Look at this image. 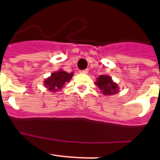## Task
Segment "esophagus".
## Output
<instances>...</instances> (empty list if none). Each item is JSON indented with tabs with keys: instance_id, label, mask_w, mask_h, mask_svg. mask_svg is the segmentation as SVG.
<instances>
[{
	"instance_id": "34e87169",
	"label": "esophagus",
	"mask_w": 160,
	"mask_h": 160,
	"mask_svg": "<svg viewBox=\"0 0 160 160\" xmlns=\"http://www.w3.org/2000/svg\"><path fill=\"white\" fill-rule=\"evenodd\" d=\"M80 73H87L89 72V70H80Z\"/></svg>"
}]
</instances>
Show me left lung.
I'll return each instance as SVG.
<instances>
[{
  "mask_svg": "<svg viewBox=\"0 0 160 160\" xmlns=\"http://www.w3.org/2000/svg\"><path fill=\"white\" fill-rule=\"evenodd\" d=\"M97 87L100 89L104 95H111L117 94L118 91V85L112 81L108 75H100L95 82Z\"/></svg>",
  "mask_w": 160,
  "mask_h": 160,
  "instance_id": "8db88e82",
  "label": "left lung"
}]
</instances>
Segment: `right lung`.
Returning a JSON list of instances; mask_svg holds the SVG:
<instances>
[{
	"label": "right lung",
	"mask_w": 160,
	"mask_h": 160,
	"mask_svg": "<svg viewBox=\"0 0 160 160\" xmlns=\"http://www.w3.org/2000/svg\"><path fill=\"white\" fill-rule=\"evenodd\" d=\"M73 73H67L64 70H58V72L51 73V76L44 81V84L46 88L51 91H59L64 87L66 82H69L73 77Z\"/></svg>",
	"instance_id": "obj_1"
}]
</instances>
